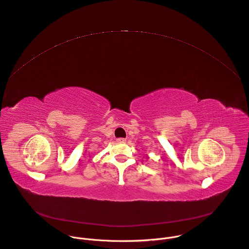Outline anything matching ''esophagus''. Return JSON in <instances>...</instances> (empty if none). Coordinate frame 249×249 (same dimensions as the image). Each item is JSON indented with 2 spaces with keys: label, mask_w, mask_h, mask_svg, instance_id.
Returning a JSON list of instances; mask_svg holds the SVG:
<instances>
[{
  "label": "esophagus",
  "mask_w": 249,
  "mask_h": 249,
  "mask_svg": "<svg viewBox=\"0 0 249 249\" xmlns=\"http://www.w3.org/2000/svg\"><path fill=\"white\" fill-rule=\"evenodd\" d=\"M116 142H117V143H125V142H126V139H125V138H118V139L116 140Z\"/></svg>",
  "instance_id": "esophagus-1"
}]
</instances>
